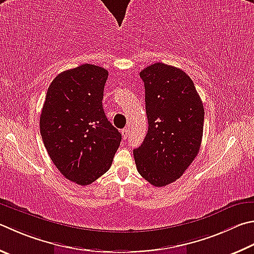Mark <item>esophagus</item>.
I'll use <instances>...</instances> for the list:
<instances>
[{
	"label": "esophagus",
	"mask_w": 254,
	"mask_h": 254,
	"mask_svg": "<svg viewBox=\"0 0 254 254\" xmlns=\"http://www.w3.org/2000/svg\"><path fill=\"white\" fill-rule=\"evenodd\" d=\"M121 133H122L123 140H126L127 137V135H128V131H127V128H123V130L121 131Z\"/></svg>",
	"instance_id": "34e87169"
}]
</instances>
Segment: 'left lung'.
<instances>
[{
    "instance_id": "1",
    "label": "left lung",
    "mask_w": 254,
    "mask_h": 254,
    "mask_svg": "<svg viewBox=\"0 0 254 254\" xmlns=\"http://www.w3.org/2000/svg\"><path fill=\"white\" fill-rule=\"evenodd\" d=\"M140 76L149 128L133 155L141 177L154 187H164L177 181L199 153L203 103L191 77L178 67L154 63Z\"/></svg>"
}]
</instances>
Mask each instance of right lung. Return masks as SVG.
<instances>
[{
    "instance_id": "obj_1",
    "label": "right lung",
    "mask_w": 254,
    "mask_h": 254,
    "mask_svg": "<svg viewBox=\"0 0 254 254\" xmlns=\"http://www.w3.org/2000/svg\"><path fill=\"white\" fill-rule=\"evenodd\" d=\"M109 72L82 64L51 83L40 132L51 160L64 177L87 186L111 168L122 140L105 117L102 100Z\"/></svg>"
}]
</instances>
